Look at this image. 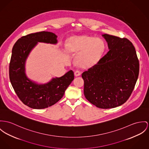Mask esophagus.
I'll use <instances>...</instances> for the list:
<instances>
[{"label": "esophagus", "instance_id": "34e87169", "mask_svg": "<svg viewBox=\"0 0 149 149\" xmlns=\"http://www.w3.org/2000/svg\"><path fill=\"white\" fill-rule=\"evenodd\" d=\"M80 74H81V72L80 71H78V70L75 71V72H74V75H75V77H78V76L80 75Z\"/></svg>", "mask_w": 149, "mask_h": 149}]
</instances>
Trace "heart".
<instances>
[{"label": "heart", "instance_id": "b5f03b06", "mask_svg": "<svg viewBox=\"0 0 149 149\" xmlns=\"http://www.w3.org/2000/svg\"><path fill=\"white\" fill-rule=\"evenodd\" d=\"M106 46L102 38L82 35L69 39L68 49L70 53L78 54L77 63L79 66L87 68L95 65L100 60Z\"/></svg>", "mask_w": 149, "mask_h": 149}]
</instances>
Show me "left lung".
<instances>
[{
  "label": "left lung",
  "mask_w": 149,
  "mask_h": 149,
  "mask_svg": "<svg viewBox=\"0 0 149 149\" xmlns=\"http://www.w3.org/2000/svg\"><path fill=\"white\" fill-rule=\"evenodd\" d=\"M102 36L109 52L81 77L86 98L97 108L109 109L129 99L137 80L139 65L135 47L129 40L107 34Z\"/></svg>",
  "instance_id": "1"
}]
</instances>
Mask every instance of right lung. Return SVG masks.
Listing matches in <instances>:
<instances>
[{
  "mask_svg": "<svg viewBox=\"0 0 149 149\" xmlns=\"http://www.w3.org/2000/svg\"><path fill=\"white\" fill-rule=\"evenodd\" d=\"M38 42L56 45L57 36L50 32H41L23 36L12 48L9 75L12 86L19 98L33 109H44L58 102L74 79L70 70L61 77L53 78L44 84L30 79L25 72V63L30 53Z\"/></svg>",
  "mask_w": 149,
  "mask_h": 149,
  "instance_id": "obj_1",
  "label": "right lung"
}]
</instances>
